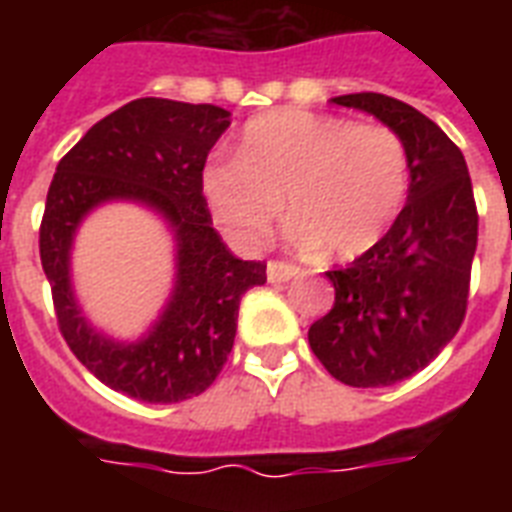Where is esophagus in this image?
Here are the masks:
<instances>
[{"instance_id":"1","label":"esophagus","mask_w":512,"mask_h":512,"mask_svg":"<svg viewBox=\"0 0 512 512\" xmlns=\"http://www.w3.org/2000/svg\"><path fill=\"white\" fill-rule=\"evenodd\" d=\"M297 273H300V268L292 263H281V260H271V263H268V281H271V284H281V281L295 279Z\"/></svg>"}]
</instances>
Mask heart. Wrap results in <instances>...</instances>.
Here are the masks:
<instances>
[{
  "label": "heart",
  "instance_id": "heart-1",
  "mask_svg": "<svg viewBox=\"0 0 512 512\" xmlns=\"http://www.w3.org/2000/svg\"><path fill=\"white\" fill-rule=\"evenodd\" d=\"M201 188L215 223L239 247H260L287 199L295 244L356 257L404 207L409 156L388 124L273 111L244 127L239 159L207 164Z\"/></svg>",
  "mask_w": 512,
  "mask_h": 512
}]
</instances>
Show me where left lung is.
I'll use <instances>...</instances> for the list:
<instances>
[{
    "label": "left lung",
    "mask_w": 512,
    "mask_h": 512,
    "mask_svg": "<svg viewBox=\"0 0 512 512\" xmlns=\"http://www.w3.org/2000/svg\"><path fill=\"white\" fill-rule=\"evenodd\" d=\"M332 103L393 127L412 183L390 231L350 265L327 271L335 305L313 321L308 342L335 380L385 388L425 369L462 327L478 209L462 151L417 108L380 92Z\"/></svg>",
    "instance_id": "1"
}]
</instances>
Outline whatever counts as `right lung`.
<instances>
[{"label":"right lung","instance_id":"1","mask_svg":"<svg viewBox=\"0 0 512 512\" xmlns=\"http://www.w3.org/2000/svg\"><path fill=\"white\" fill-rule=\"evenodd\" d=\"M228 116L209 103L132 100L87 130L58 162L47 191L39 257L60 335L103 385L146 404H177L215 382L233 348L241 295L265 284V263L228 252L201 188V172L231 124ZM111 198L143 200L162 211L178 241L171 305L149 337L130 346L86 324L67 279L75 225Z\"/></svg>","mask_w":512,"mask_h":512}]
</instances>
